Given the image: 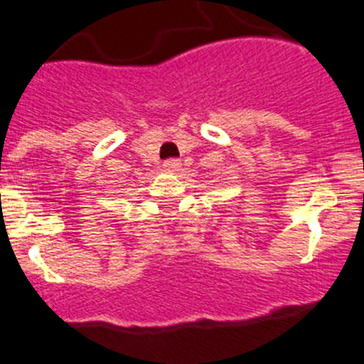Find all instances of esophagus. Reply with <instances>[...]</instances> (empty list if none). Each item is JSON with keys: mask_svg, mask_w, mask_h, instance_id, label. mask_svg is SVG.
Returning a JSON list of instances; mask_svg holds the SVG:
<instances>
[{"mask_svg": "<svg viewBox=\"0 0 364 364\" xmlns=\"http://www.w3.org/2000/svg\"><path fill=\"white\" fill-rule=\"evenodd\" d=\"M163 166L166 171H178L182 168V163L178 159H168V161H164Z\"/></svg>", "mask_w": 364, "mask_h": 364, "instance_id": "esophagus-1", "label": "esophagus"}]
</instances>
